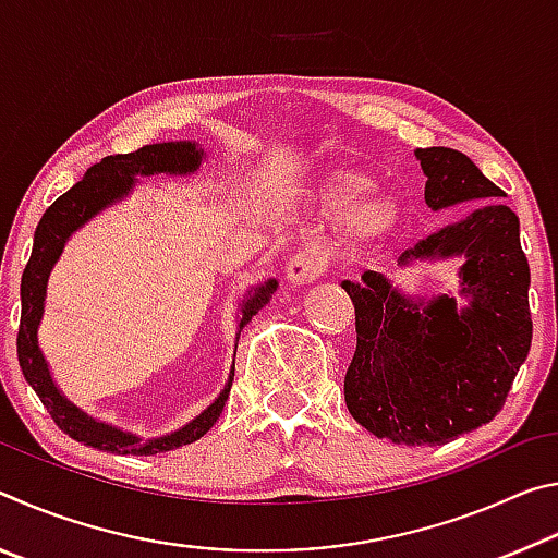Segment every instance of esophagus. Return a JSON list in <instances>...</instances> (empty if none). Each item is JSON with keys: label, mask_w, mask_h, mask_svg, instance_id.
<instances>
[{"label": "esophagus", "mask_w": 558, "mask_h": 558, "mask_svg": "<svg viewBox=\"0 0 558 558\" xmlns=\"http://www.w3.org/2000/svg\"><path fill=\"white\" fill-rule=\"evenodd\" d=\"M325 268H327V260L323 253H319L317 248H305V251L295 253V256L288 260L286 278L292 288H302V286H310V282L323 276Z\"/></svg>", "instance_id": "obj_1"}]
</instances>
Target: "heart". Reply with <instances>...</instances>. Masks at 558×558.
I'll return each instance as SVG.
<instances>
[{"mask_svg": "<svg viewBox=\"0 0 558 558\" xmlns=\"http://www.w3.org/2000/svg\"><path fill=\"white\" fill-rule=\"evenodd\" d=\"M372 192V177L362 172H342L323 186V192L317 194V206L329 219L347 216V226L354 233H372L381 229L386 216H389V206L369 196Z\"/></svg>", "mask_w": 558, "mask_h": 558, "instance_id": "obj_1", "label": "heart"}]
</instances>
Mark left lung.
<instances>
[{"mask_svg": "<svg viewBox=\"0 0 558 558\" xmlns=\"http://www.w3.org/2000/svg\"><path fill=\"white\" fill-rule=\"evenodd\" d=\"M433 211L480 202L396 258V266L465 258L458 298L405 295L376 270L342 280L354 302L356 352L344 401L359 426L399 446H442L505 405L532 347L529 263L502 189L450 147L415 149Z\"/></svg>", "mask_w": 558, "mask_h": 558, "instance_id": "left-lung-1", "label": "left lung"}]
</instances>
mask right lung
I'll list each match as a JSON object with an SVG mask.
<instances>
[{"label": "right lung", "mask_w": 558, "mask_h": 558, "mask_svg": "<svg viewBox=\"0 0 558 558\" xmlns=\"http://www.w3.org/2000/svg\"><path fill=\"white\" fill-rule=\"evenodd\" d=\"M204 159L206 153L202 145L189 143V140L145 145L140 147L137 153L130 155H110L102 159V162L93 165L78 184H73L69 192L59 196V199L46 209L39 226H36L32 258L26 263L22 276V323H19L16 337L19 366H22L24 379L29 381L36 396H39L41 403L46 405V411L51 413L56 426L63 433H69L73 440L83 442V446L116 452V456H157V452L189 446V442L199 440L209 433V428L223 411L226 399H229L235 364L231 366L229 381H226L221 393L216 396L214 403L206 405L196 418L189 421L182 428L167 433V436L143 440L135 436V433L120 430L106 421L93 418V415L81 411L73 401L65 399L63 391L56 386L49 362H46V356L39 349V325L44 317L49 276L56 263H59L71 235L83 229L93 216L106 211L108 206L128 199V196L135 192L137 177H186L199 172ZM276 290V278H268L266 282H258V286L245 290L239 305V317H235V323H239V327H235L239 329V332H235V347H239L241 329L251 323V317L256 315L263 305H268Z\"/></svg>", "instance_id": "right-lung-1"}]
</instances>
